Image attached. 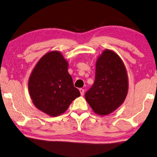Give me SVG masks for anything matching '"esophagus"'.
<instances>
[{"label":"esophagus","instance_id":"1","mask_svg":"<svg viewBox=\"0 0 157 157\" xmlns=\"http://www.w3.org/2000/svg\"><path fill=\"white\" fill-rule=\"evenodd\" d=\"M79 92H80L81 95L83 96L84 94V89H79Z\"/></svg>","mask_w":157,"mask_h":157}]
</instances>
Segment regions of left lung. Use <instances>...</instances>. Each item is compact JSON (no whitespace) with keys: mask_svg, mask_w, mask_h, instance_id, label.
Here are the masks:
<instances>
[{"mask_svg":"<svg viewBox=\"0 0 157 157\" xmlns=\"http://www.w3.org/2000/svg\"><path fill=\"white\" fill-rule=\"evenodd\" d=\"M128 89V75L123 61L116 52L105 49L97 59L95 81L86 92V101L94 113L108 115L124 103Z\"/></svg>","mask_w":157,"mask_h":157,"instance_id":"left-lung-1","label":"left lung"}]
</instances>
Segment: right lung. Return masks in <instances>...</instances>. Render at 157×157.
I'll return each instance as SVG.
<instances>
[{
    "label": "right lung",
    "mask_w": 157,
    "mask_h": 157,
    "mask_svg": "<svg viewBox=\"0 0 157 157\" xmlns=\"http://www.w3.org/2000/svg\"><path fill=\"white\" fill-rule=\"evenodd\" d=\"M68 63L59 51L42 56L29 79V91L34 105L44 113L57 117L65 113L80 96L68 72Z\"/></svg>",
    "instance_id": "obj_1"
}]
</instances>
